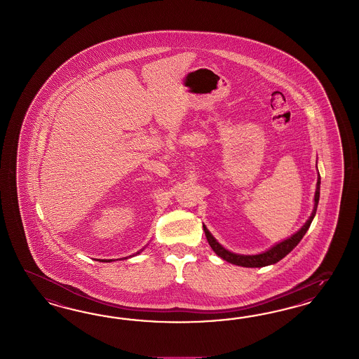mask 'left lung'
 Returning a JSON list of instances; mask_svg holds the SVG:
<instances>
[{
	"label": "left lung",
	"instance_id": "obj_1",
	"mask_svg": "<svg viewBox=\"0 0 359 359\" xmlns=\"http://www.w3.org/2000/svg\"><path fill=\"white\" fill-rule=\"evenodd\" d=\"M320 183H321V177H320V174H318V177H317V187H316L315 208H313L312 216L305 222L304 226L300 229L297 233H294V236H291L290 238L284 239L280 243L275 245L270 250H267L266 252H262V254H258V255H238V254L230 252V251L226 250V249H224V248L218 243L217 241L213 238V236L209 233L207 226L203 225L204 231H205V237H207L210 248H212L213 251L217 254L218 257H221L222 259H225V261L229 262V263L237 264V266H242V267H264V266H270V264H273V263L280 261L288 252H291V251L294 250V248L297 246V243L304 237L306 230L311 226L312 219L315 217L316 210H317L318 200H320Z\"/></svg>",
	"mask_w": 359,
	"mask_h": 359
}]
</instances>
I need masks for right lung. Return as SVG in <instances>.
<instances>
[{
	"instance_id": "obj_1",
	"label": "right lung",
	"mask_w": 359,
	"mask_h": 359,
	"mask_svg": "<svg viewBox=\"0 0 359 359\" xmlns=\"http://www.w3.org/2000/svg\"><path fill=\"white\" fill-rule=\"evenodd\" d=\"M110 262V261H113V259H101V262Z\"/></svg>"
}]
</instances>
